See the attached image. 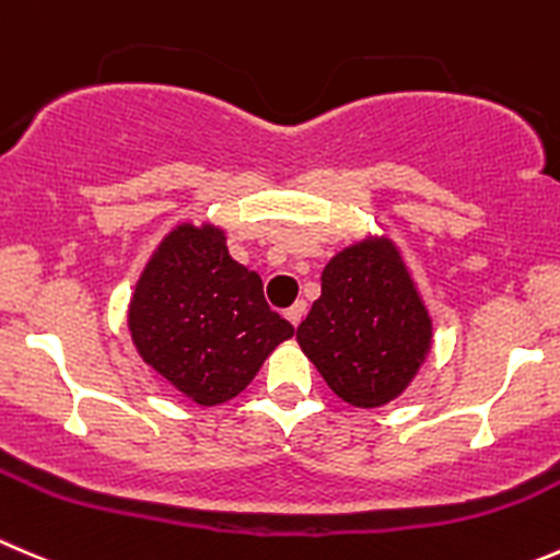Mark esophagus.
Wrapping results in <instances>:
<instances>
[{"instance_id": "1", "label": "esophagus", "mask_w": 560, "mask_h": 560, "mask_svg": "<svg viewBox=\"0 0 560 560\" xmlns=\"http://www.w3.org/2000/svg\"><path fill=\"white\" fill-rule=\"evenodd\" d=\"M303 314H306V303H303V301H298L295 306H290V308H287V314H284V317L290 319V325H292V328H298V325H301V319H303Z\"/></svg>"}]
</instances>
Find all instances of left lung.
<instances>
[{"label":"left lung","instance_id":"8db88e82","mask_svg":"<svg viewBox=\"0 0 560 560\" xmlns=\"http://www.w3.org/2000/svg\"><path fill=\"white\" fill-rule=\"evenodd\" d=\"M298 345L347 405L383 407L412 383L432 350V317L390 237L369 235L325 265Z\"/></svg>","mask_w":560,"mask_h":560}]
</instances>
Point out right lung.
Listing matches in <instances>:
<instances>
[{
  "mask_svg": "<svg viewBox=\"0 0 560 560\" xmlns=\"http://www.w3.org/2000/svg\"><path fill=\"white\" fill-rule=\"evenodd\" d=\"M136 352L202 407L241 394L292 336L270 312L262 279L235 262L213 224H180L159 243L128 306Z\"/></svg>",
  "mask_w": 560,
  "mask_h": 560,
  "instance_id": "obj_1",
  "label": "right lung"
}]
</instances>
